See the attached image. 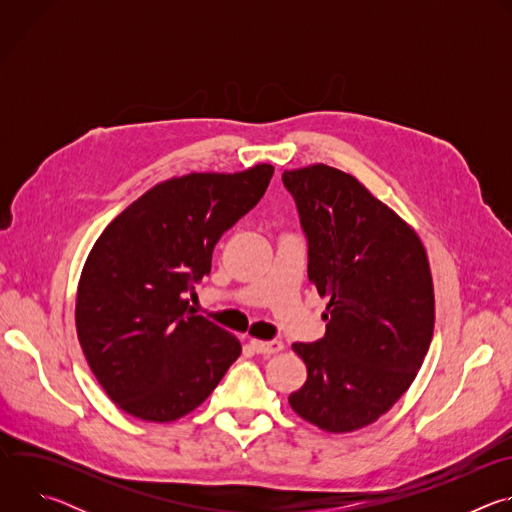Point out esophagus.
<instances>
[{
	"mask_svg": "<svg viewBox=\"0 0 512 512\" xmlns=\"http://www.w3.org/2000/svg\"><path fill=\"white\" fill-rule=\"evenodd\" d=\"M251 346L257 354H277L283 350V344L279 340H251Z\"/></svg>",
	"mask_w": 512,
	"mask_h": 512,
	"instance_id": "34e87169",
	"label": "esophagus"
}]
</instances>
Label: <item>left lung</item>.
Wrapping results in <instances>:
<instances>
[{
  "instance_id": "8db88e82",
  "label": "left lung",
  "mask_w": 512,
  "mask_h": 512,
  "mask_svg": "<svg viewBox=\"0 0 512 512\" xmlns=\"http://www.w3.org/2000/svg\"><path fill=\"white\" fill-rule=\"evenodd\" d=\"M308 243V275L330 300L326 334L291 348L306 362L289 395L332 433L377 421L409 389L433 334V283L415 231L356 178L316 164L283 172Z\"/></svg>"
}]
</instances>
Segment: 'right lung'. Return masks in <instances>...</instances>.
<instances>
[{"instance_id": "1", "label": "right lung", "mask_w": 512, "mask_h": 512, "mask_svg": "<svg viewBox=\"0 0 512 512\" xmlns=\"http://www.w3.org/2000/svg\"><path fill=\"white\" fill-rule=\"evenodd\" d=\"M273 166L188 174L154 186L97 239L77 294V332L111 401L143 421L194 411L241 342L194 314L186 296L210 273L218 239L265 194Z\"/></svg>"}]
</instances>
